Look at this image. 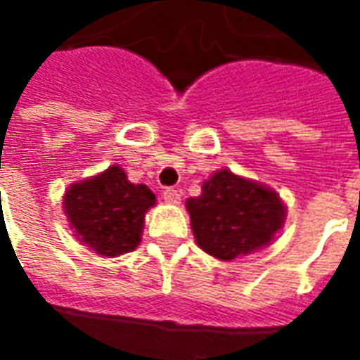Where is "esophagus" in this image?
Listing matches in <instances>:
<instances>
[{
  "label": "esophagus",
  "instance_id": "1",
  "mask_svg": "<svg viewBox=\"0 0 360 360\" xmlns=\"http://www.w3.org/2000/svg\"><path fill=\"white\" fill-rule=\"evenodd\" d=\"M162 196H164V200L165 202H169V204H179L181 200V193L177 191V188H172V187H167L162 193Z\"/></svg>",
  "mask_w": 360,
  "mask_h": 360
}]
</instances>
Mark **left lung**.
Segmentation results:
<instances>
[{
    "instance_id": "left-lung-1",
    "label": "left lung",
    "mask_w": 360,
    "mask_h": 360,
    "mask_svg": "<svg viewBox=\"0 0 360 360\" xmlns=\"http://www.w3.org/2000/svg\"><path fill=\"white\" fill-rule=\"evenodd\" d=\"M187 210L196 245L219 260L268 245L285 219L274 191L229 169L214 173L202 185V195L188 198Z\"/></svg>"
}]
</instances>
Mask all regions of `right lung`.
<instances>
[{"mask_svg": "<svg viewBox=\"0 0 360 360\" xmlns=\"http://www.w3.org/2000/svg\"><path fill=\"white\" fill-rule=\"evenodd\" d=\"M154 204V193L146 185L129 183L117 165L69 187L63 200L77 237L102 257L136 249L144 214Z\"/></svg>", "mask_w": 360, "mask_h": 360, "instance_id": "add662e5", "label": "right lung"}]
</instances>
